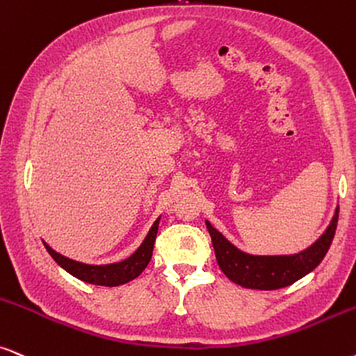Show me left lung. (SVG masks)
Masks as SVG:
<instances>
[{
	"mask_svg": "<svg viewBox=\"0 0 356 356\" xmlns=\"http://www.w3.org/2000/svg\"><path fill=\"white\" fill-rule=\"evenodd\" d=\"M337 220H339V207L335 209L330 225L316 243L296 255L275 257L248 255L234 247L222 234L212 227L209 220H206V227L211 234L212 247H214L220 270L230 281L243 286V288L270 291L293 284L294 281L311 273L324 260L332 240H334Z\"/></svg>",
	"mask_w": 356,
	"mask_h": 356,
	"instance_id": "left-lung-1",
	"label": "left lung"
}]
</instances>
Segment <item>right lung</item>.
<instances>
[{
    "instance_id": "obj_1",
    "label": "right lung",
    "mask_w": 356,
    "mask_h": 356,
    "mask_svg": "<svg viewBox=\"0 0 356 356\" xmlns=\"http://www.w3.org/2000/svg\"><path fill=\"white\" fill-rule=\"evenodd\" d=\"M159 222L160 218L155 220L154 225H152L145 240L142 242V245L137 248L136 253H132V255L126 258V260L119 263H111V265H86V263L70 260V258L60 255V253L52 250L45 242L44 245L50 253V257H52L63 270H67L68 273L75 276V278L85 281V283L98 286H119L136 280L137 276L147 268V265H149L152 258V252H154L155 237L156 232H159Z\"/></svg>"
}]
</instances>
